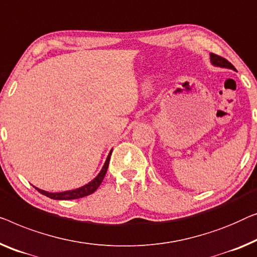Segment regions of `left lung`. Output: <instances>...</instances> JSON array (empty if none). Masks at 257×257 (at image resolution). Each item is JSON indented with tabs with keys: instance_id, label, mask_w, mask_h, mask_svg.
Masks as SVG:
<instances>
[{
	"instance_id": "8db88e82",
	"label": "left lung",
	"mask_w": 257,
	"mask_h": 257,
	"mask_svg": "<svg viewBox=\"0 0 257 257\" xmlns=\"http://www.w3.org/2000/svg\"><path fill=\"white\" fill-rule=\"evenodd\" d=\"M210 60H211V64L213 66L221 67V68H229V69L235 70V67L230 64L228 60H226V59L222 58V57H219V55H217V54L210 53Z\"/></svg>"
}]
</instances>
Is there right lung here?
<instances>
[{
    "mask_svg": "<svg viewBox=\"0 0 257 257\" xmlns=\"http://www.w3.org/2000/svg\"><path fill=\"white\" fill-rule=\"evenodd\" d=\"M111 153H112V150L110 151L109 155H107V158L105 160V163H104L103 168L101 169V172L98 173L97 176H96L94 180L89 182L83 187L81 188H77V189H74V190H68V191H62V192H48L45 190H42V189H38L36 188L37 190H38L42 195L44 196H47L48 198L51 199H57V200H69V199H77V198H82V197L85 196H89L91 195L92 192H95L97 190V188L101 185L102 181L104 176H105L106 174V170H107V167H109V161H110V156Z\"/></svg>",
    "mask_w": 257,
    "mask_h": 257,
    "instance_id": "obj_1",
    "label": "right lung"
}]
</instances>
